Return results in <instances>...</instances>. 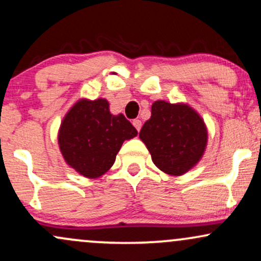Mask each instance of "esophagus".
<instances>
[{
    "label": "esophagus",
    "mask_w": 261,
    "mask_h": 261,
    "mask_svg": "<svg viewBox=\"0 0 261 261\" xmlns=\"http://www.w3.org/2000/svg\"><path fill=\"white\" fill-rule=\"evenodd\" d=\"M133 125H134L135 127H136L137 131H140L141 130V126H142V122H141V120H137V119H136V120L133 121Z\"/></svg>",
    "instance_id": "34e87169"
}]
</instances>
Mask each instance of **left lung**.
<instances>
[{"label": "left lung", "instance_id": "left-lung-1", "mask_svg": "<svg viewBox=\"0 0 261 261\" xmlns=\"http://www.w3.org/2000/svg\"><path fill=\"white\" fill-rule=\"evenodd\" d=\"M140 139L158 169L180 176L201 161L208 131L201 115L188 103L155 100L151 118L141 128Z\"/></svg>", "mask_w": 261, "mask_h": 261}]
</instances>
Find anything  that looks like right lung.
Instances as JSON below:
<instances>
[{
	"label": "right lung",
	"instance_id": "add662e5",
	"mask_svg": "<svg viewBox=\"0 0 261 261\" xmlns=\"http://www.w3.org/2000/svg\"><path fill=\"white\" fill-rule=\"evenodd\" d=\"M136 136L137 130L121 113H110L106 98H81L61 120L58 143L70 168L95 179L112 168L124 141Z\"/></svg>",
	"mask_w": 261,
	"mask_h": 261
}]
</instances>
